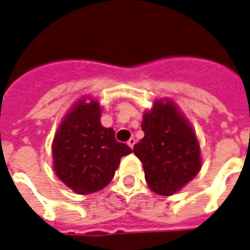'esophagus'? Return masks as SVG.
<instances>
[{
	"mask_svg": "<svg viewBox=\"0 0 250 250\" xmlns=\"http://www.w3.org/2000/svg\"><path fill=\"white\" fill-rule=\"evenodd\" d=\"M135 144H136V140L133 139V137H131V139H129L128 141H127V145H128L129 147H131V149H132V147H133V146H135Z\"/></svg>",
	"mask_w": 250,
	"mask_h": 250,
	"instance_id": "obj_1",
	"label": "esophagus"
}]
</instances>
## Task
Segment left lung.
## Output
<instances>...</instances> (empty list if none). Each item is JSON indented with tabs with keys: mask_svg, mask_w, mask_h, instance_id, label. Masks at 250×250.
<instances>
[{
	"mask_svg": "<svg viewBox=\"0 0 250 250\" xmlns=\"http://www.w3.org/2000/svg\"><path fill=\"white\" fill-rule=\"evenodd\" d=\"M144 139L133 146L149 188L172 195L195 177L202 167L200 146L188 119L171 100H157L144 114Z\"/></svg>",
	"mask_w": 250,
	"mask_h": 250,
	"instance_id": "1",
	"label": "left lung"
}]
</instances>
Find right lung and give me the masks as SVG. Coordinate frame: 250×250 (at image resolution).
Segmentation results:
<instances>
[{"label":"right lung","instance_id":"right-lung-1","mask_svg":"<svg viewBox=\"0 0 250 250\" xmlns=\"http://www.w3.org/2000/svg\"><path fill=\"white\" fill-rule=\"evenodd\" d=\"M88 100L73 105L52 141L55 173L81 195L103 190L114 177L121 158L132 153L115 140L114 129L101 125L99 101Z\"/></svg>","mask_w":250,"mask_h":250}]
</instances>
